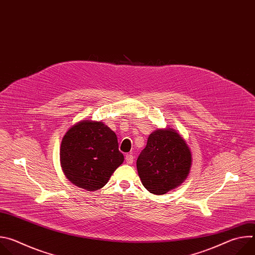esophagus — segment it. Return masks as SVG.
<instances>
[{
    "mask_svg": "<svg viewBox=\"0 0 255 255\" xmlns=\"http://www.w3.org/2000/svg\"><path fill=\"white\" fill-rule=\"evenodd\" d=\"M125 159H126V162L128 164H132L133 163V160H134V156L131 154V153H127L125 155Z\"/></svg>",
    "mask_w": 255,
    "mask_h": 255,
    "instance_id": "obj_1",
    "label": "esophagus"
}]
</instances>
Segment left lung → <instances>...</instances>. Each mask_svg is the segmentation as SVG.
<instances>
[{
  "label": "left lung",
  "mask_w": 255,
  "mask_h": 255,
  "mask_svg": "<svg viewBox=\"0 0 255 255\" xmlns=\"http://www.w3.org/2000/svg\"><path fill=\"white\" fill-rule=\"evenodd\" d=\"M137 170L142 185L154 195H164L178 187L187 178L192 153L176 131L156 129L137 158Z\"/></svg>",
  "instance_id": "obj_1"
}]
</instances>
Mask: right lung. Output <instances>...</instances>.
I'll use <instances>...</instances> for the list:
<instances>
[{
  "instance_id": "1",
  "label": "right lung",
  "mask_w": 255,
  "mask_h": 255,
  "mask_svg": "<svg viewBox=\"0 0 255 255\" xmlns=\"http://www.w3.org/2000/svg\"><path fill=\"white\" fill-rule=\"evenodd\" d=\"M123 161L115 132L103 122L82 120L62 138V170L71 184L81 189L93 192L103 188Z\"/></svg>"
}]
</instances>
